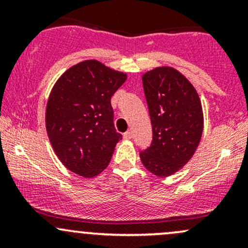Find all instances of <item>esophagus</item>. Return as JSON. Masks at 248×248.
<instances>
[{"label": "esophagus", "instance_id": "1", "mask_svg": "<svg viewBox=\"0 0 248 248\" xmlns=\"http://www.w3.org/2000/svg\"><path fill=\"white\" fill-rule=\"evenodd\" d=\"M133 138V134H132V132H129V130H128V132H126L124 134V140H130V139Z\"/></svg>", "mask_w": 248, "mask_h": 248}]
</instances>
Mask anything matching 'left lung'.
<instances>
[{
	"label": "left lung",
	"mask_w": 248,
	"mask_h": 248,
	"mask_svg": "<svg viewBox=\"0 0 248 248\" xmlns=\"http://www.w3.org/2000/svg\"><path fill=\"white\" fill-rule=\"evenodd\" d=\"M153 127L150 147L140 152L141 162L160 177L186 166L203 133V110L191 82L172 67H156L142 77Z\"/></svg>",
	"instance_id": "obj_1"
}]
</instances>
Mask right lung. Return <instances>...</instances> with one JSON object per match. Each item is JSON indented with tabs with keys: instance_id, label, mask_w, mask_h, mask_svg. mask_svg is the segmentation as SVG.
I'll return each instance as SVG.
<instances>
[{
	"instance_id": "add662e5",
	"label": "right lung",
	"mask_w": 248,
	"mask_h": 248,
	"mask_svg": "<svg viewBox=\"0 0 248 248\" xmlns=\"http://www.w3.org/2000/svg\"><path fill=\"white\" fill-rule=\"evenodd\" d=\"M124 73L98 61L70 67L57 80L46 105V132L67 169L94 177L106 169L122 139L114 127L110 98L126 81Z\"/></svg>"
}]
</instances>
